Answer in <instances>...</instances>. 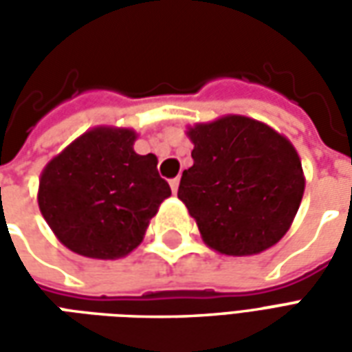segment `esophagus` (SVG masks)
Instances as JSON below:
<instances>
[{"mask_svg": "<svg viewBox=\"0 0 352 352\" xmlns=\"http://www.w3.org/2000/svg\"><path fill=\"white\" fill-rule=\"evenodd\" d=\"M179 183H181V179H179V177H175V179H171V181H169V186H171L173 194H177V190H179Z\"/></svg>", "mask_w": 352, "mask_h": 352, "instance_id": "esophagus-1", "label": "esophagus"}]
</instances>
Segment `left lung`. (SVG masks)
<instances>
[{"label": "left lung", "instance_id": "8db88e82", "mask_svg": "<svg viewBox=\"0 0 352 352\" xmlns=\"http://www.w3.org/2000/svg\"><path fill=\"white\" fill-rule=\"evenodd\" d=\"M194 166L177 196L211 249L256 254L279 241L303 196L302 162L290 141L247 116H224L188 131Z\"/></svg>", "mask_w": 352, "mask_h": 352}]
</instances>
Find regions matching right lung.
Masks as SVG:
<instances>
[{
	"label": "right lung",
	"mask_w": 352,
	"mask_h": 352,
	"mask_svg": "<svg viewBox=\"0 0 352 352\" xmlns=\"http://www.w3.org/2000/svg\"><path fill=\"white\" fill-rule=\"evenodd\" d=\"M131 130L96 128L58 154L39 181V209L62 243L88 258L133 251L171 196L156 156L133 151Z\"/></svg>",
	"instance_id": "right-lung-1"
}]
</instances>
